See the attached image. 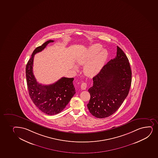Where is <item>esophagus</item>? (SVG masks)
Returning a JSON list of instances; mask_svg holds the SVG:
<instances>
[{
	"label": "esophagus",
	"instance_id": "1",
	"mask_svg": "<svg viewBox=\"0 0 158 158\" xmlns=\"http://www.w3.org/2000/svg\"><path fill=\"white\" fill-rule=\"evenodd\" d=\"M87 83H85V82H83V83H81V88L82 90H85L86 88H87Z\"/></svg>",
	"mask_w": 158,
	"mask_h": 158
}]
</instances>
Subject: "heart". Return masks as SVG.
<instances>
[{"label":"heart","mask_w":158,"mask_h":158,"mask_svg":"<svg viewBox=\"0 0 158 158\" xmlns=\"http://www.w3.org/2000/svg\"><path fill=\"white\" fill-rule=\"evenodd\" d=\"M108 56L106 50L103 49L99 44H93L89 47L85 52L78 57L77 62L79 65H84L85 75L93 77L101 71L105 65ZM77 69V67H75Z\"/></svg>","instance_id":"heart-1"}]
</instances>
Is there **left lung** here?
Listing matches in <instances>:
<instances>
[{
    "label": "left lung",
    "mask_w": 158,
    "mask_h": 158,
    "mask_svg": "<svg viewBox=\"0 0 158 158\" xmlns=\"http://www.w3.org/2000/svg\"><path fill=\"white\" fill-rule=\"evenodd\" d=\"M131 78L128 58L117 46V56L93 78V86L88 90L90 99L87 107L92 115L105 118L115 112L128 96Z\"/></svg>",
    "instance_id": "obj_1"
}]
</instances>
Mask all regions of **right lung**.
I'll return each mask as SVG.
<instances>
[{
	"mask_svg": "<svg viewBox=\"0 0 158 158\" xmlns=\"http://www.w3.org/2000/svg\"><path fill=\"white\" fill-rule=\"evenodd\" d=\"M53 41L50 40L35 48L26 68L27 87L30 98L39 110L48 115H54L62 111L76 94L73 85L74 78L62 77L55 83L43 85L37 81L34 76L32 69L35 55L41 52L48 44Z\"/></svg>",
	"mask_w": 158,
	"mask_h": 158,
	"instance_id": "1",
	"label": "right lung"
}]
</instances>
